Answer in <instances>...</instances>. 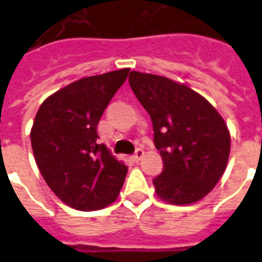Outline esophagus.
Wrapping results in <instances>:
<instances>
[{
	"label": "esophagus",
	"mask_w": 262,
	"mask_h": 262,
	"mask_svg": "<svg viewBox=\"0 0 262 262\" xmlns=\"http://www.w3.org/2000/svg\"><path fill=\"white\" fill-rule=\"evenodd\" d=\"M144 155H145V153H144V150H142L141 148H138V149L136 150L135 156H133V160H135V161H140L142 159V157H144Z\"/></svg>",
	"instance_id": "esophagus-1"
}]
</instances>
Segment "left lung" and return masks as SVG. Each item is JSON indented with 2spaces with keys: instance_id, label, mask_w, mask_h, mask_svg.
Wrapping results in <instances>:
<instances>
[{
  "instance_id": "obj_1",
  "label": "left lung",
  "mask_w": 262,
  "mask_h": 262,
  "mask_svg": "<svg viewBox=\"0 0 262 262\" xmlns=\"http://www.w3.org/2000/svg\"><path fill=\"white\" fill-rule=\"evenodd\" d=\"M129 84L150 116L163 172L156 195L169 205H191L216 186L230 155V132L216 109L184 83L132 71Z\"/></svg>"
}]
</instances>
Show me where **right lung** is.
<instances>
[{
    "mask_svg": "<svg viewBox=\"0 0 262 262\" xmlns=\"http://www.w3.org/2000/svg\"><path fill=\"white\" fill-rule=\"evenodd\" d=\"M129 69L86 76L42 102L31 129L32 150L51 190L70 207L95 211L112 205L127 167L98 141L97 126Z\"/></svg>",
    "mask_w": 262,
    "mask_h": 262,
    "instance_id": "1",
    "label": "right lung"
}]
</instances>
